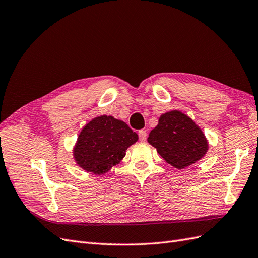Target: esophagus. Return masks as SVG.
<instances>
[{
	"label": "esophagus",
	"instance_id": "obj_1",
	"mask_svg": "<svg viewBox=\"0 0 258 258\" xmlns=\"http://www.w3.org/2000/svg\"><path fill=\"white\" fill-rule=\"evenodd\" d=\"M146 137H147V135H146V131H145V130H140V131H139V139H140V141H141V142H145V141H146Z\"/></svg>",
	"mask_w": 258,
	"mask_h": 258
}]
</instances>
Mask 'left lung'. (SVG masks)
Returning <instances> with one entry per match:
<instances>
[{
  "label": "left lung",
  "mask_w": 258,
  "mask_h": 258,
  "mask_svg": "<svg viewBox=\"0 0 258 258\" xmlns=\"http://www.w3.org/2000/svg\"><path fill=\"white\" fill-rule=\"evenodd\" d=\"M147 142L171 166L181 170L205 157L208 140L198 124L178 110L161 114Z\"/></svg>",
  "instance_id": "left-lung-1"
}]
</instances>
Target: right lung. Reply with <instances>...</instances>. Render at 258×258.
Masks as SVG:
<instances>
[{
  "instance_id": "obj_1",
  "label": "right lung",
  "mask_w": 258,
  "mask_h": 258,
  "mask_svg": "<svg viewBox=\"0 0 258 258\" xmlns=\"http://www.w3.org/2000/svg\"><path fill=\"white\" fill-rule=\"evenodd\" d=\"M138 140V135L124 121L100 115L81 130L73 147V158L86 172L104 174L118 165L127 148Z\"/></svg>"
}]
</instances>
